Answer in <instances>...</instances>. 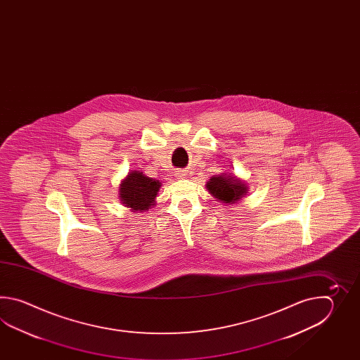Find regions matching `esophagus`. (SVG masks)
Listing matches in <instances>:
<instances>
[{
    "label": "esophagus",
    "instance_id": "34e87169",
    "mask_svg": "<svg viewBox=\"0 0 360 360\" xmlns=\"http://www.w3.org/2000/svg\"><path fill=\"white\" fill-rule=\"evenodd\" d=\"M175 176H176L177 179H181V180H184V179H186V177H188V171H185V169H179V171L175 172Z\"/></svg>",
    "mask_w": 360,
    "mask_h": 360
}]
</instances>
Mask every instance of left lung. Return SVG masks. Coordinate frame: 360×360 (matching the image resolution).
Masks as SVG:
<instances>
[{
  "instance_id": "8db88e82",
  "label": "left lung",
  "mask_w": 360,
  "mask_h": 360,
  "mask_svg": "<svg viewBox=\"0 0 360 360\" xmlns=\"http://www.w3.org/2000/svg\"><path fill=\"white\" fill-rule=\"evenodd\" d=\"M206 188L214 199L225 206L238 203L248 193L247 183L229 172L214 175L207 181Z\"/></svg>"
}]
</instances>
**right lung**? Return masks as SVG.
<instances>
[{
  "label": "right lung",
  "mask_w": 360,
  "mask_h": 360,
  "mask_svg": "<svg viewBox=\"0 0 360 360\" xmlns=\"http://www.w3.org/2000/svg\"><path fill=\"white\" fill-rule=\"evenodd\" d=\"M162 183L153 177H148L139 169H134L120 184V199L123 206L132 212H146L155 206V197Z\"/></svg>",
  "instance_id": "1"
}]
</instances>
